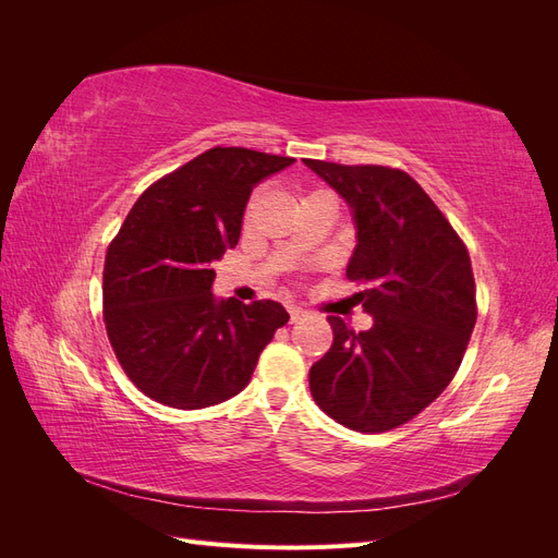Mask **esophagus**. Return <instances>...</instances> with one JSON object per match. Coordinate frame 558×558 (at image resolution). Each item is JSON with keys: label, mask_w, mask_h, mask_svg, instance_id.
<instances>
[{"label": "esophagus", "mask_w": 558, "mask_h": 558, "mask_svg": "<svg viewBox=\"0 0 558 558\" xmlns=\"http://www.w3.org/2000/svg\"><path fill=\"white\" fill-rule=\"evenodd\" d=\"M289 314H291V320L295 324V320H300V318H305L307 316V312L302 310V307H298V305H291L289 307Z\"/></svg>", "instance_id": "1"}]
</instances>
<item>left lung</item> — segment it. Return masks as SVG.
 <instances>
[{"instance_id": "8db88e82", "label": "left lung", "mask_w": 558, "mask_h": 558, "mask_svg": "<svg viewBox=\"0 0 558 558\" xmlns=\"http://www.w3.org/2000/svg\"><path fill=\"white\" fill-rule=\"evenodd\" d=\"M353 211L359 244L347 267L375 326L328 316L332 347L310 369L312 398L337 424L386 433L408 424L459 373L477 320L468 248L428 193L384 165L305 160Z\"/></svg>"}]
</instances>
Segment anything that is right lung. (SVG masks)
Returning <instances> with one entry per match:
<instances>
[{
    "mask_svg": "<svg viewBox=\"0 0 558 558\" xmlns=\"http://www.w3.org/2000/svg\"><path fill=\"white\" fill-rule=\"evenodd\" d=\"M293 158L214 146L150 183L105 258V326L123 373L177 410L238 396L277 328L275 300L251 305L211 295L214 260L240 242L253 185Z\"/></svg>",
    "mask_w": 558,
    "mask_h": 558,
    "instance_id": "1",
    "label": "right lung"
}]
</instances>
